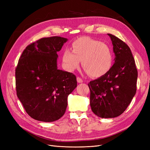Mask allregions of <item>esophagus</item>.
<instances>
[{"instance_id":"esophagus-1","label":"esophagus","mask_w":150,"mask_h":150,"mask_svg":"<svg viewBox=\"0 0 150 150\" xmlns=\"http://www.w3.org/2000/svg\"><path fill=\"white\" fill-rule=\"evenodd\" d=\"M77 81H78V83H82L83 82V80L81 78H79V77H77Z\"/></svg>"}]
</instances>
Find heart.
Wrapping results in <instances>:
<instances>
[{
    "mask_svg": "<svg viewBox=\"0 0 150 150\" xmlns=\"http://www.w3.org/2000/svg\"><path fill=\"white\" fill-rule=\"evenodd\" d=\"M72 51L66 49L62 53L63 66L68 71H72L81 61L84 69L93 78L101 77L110 71L112 57L108 45L88 37L79 38L72 43Z\"/></svg>",
    "mask_w": 150,
    "mask_h": 150,
    "instance_id": "heart-1",
    "label": "heart"
}]
</instances>
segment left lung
<instances>
[{
	"mask_svg": "<svg viewBox=\"0 0 150 150\" xmlns=\"http://www.w3.org/2000/svg\"><path fill=\"white\" fill-rule=\"evenodd\" d=\"M115 54V63L106 74L88 84L92 111L103 118L121 115L137 92L138 71L129 46L108 34Z\"/></svg>",
	"mask_w": 150,
	"mask_h": 150,
	"instance_id": "8db88e82",
	"label": "left lung"
}]
</instances>
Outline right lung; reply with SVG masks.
Here are the masks:
<instances>
[{
    "mask_svg": "<svg viewBox=\"0 0 150 150\" xmlns=\"http://www.w3.org/2000/svg\"><path fill=\"white\" fill-rule=\"evenodd\" d=\"M67 39H40L24 50L16 69L18 98L34 120L56 121L64 115L67 96L77 87L76 77L57 69V52Z\"/></svg>",
    "mask_w": 150,
    "mask_h": 150,
    "instance_id": "obj_1",
    "label": "right lung"
}]
</instances>
